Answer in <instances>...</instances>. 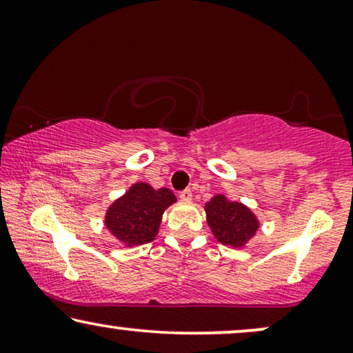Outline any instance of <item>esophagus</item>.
<instances>
[{
    "label": "esophagus",
    "instance_id": "1",
    "mask_svg": "<svg viewBox=\"0 0 353 353\" xmlns=\"http://www.w3.org/2000/svg\"><path fill=\"white\" fill-rule=\"evenodd\" d=\"M180 199L181 201H191L192 199V192H191V190H183L181 192H180Z\"/></svg>",
    "mask_w": 353,
    "mask_h": 353
}]
</instances>
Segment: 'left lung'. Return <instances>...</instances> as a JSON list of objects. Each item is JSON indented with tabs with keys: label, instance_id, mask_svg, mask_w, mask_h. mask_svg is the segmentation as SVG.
<instances>
[{
	"label": "left lung",
	"instance_id": "left-lung-1",
	"mask_svg": "<svg viewBox=\"0 0 353 353\" xmlns=\"http://www.w3.org/2000/svg\"><path fill=\"white\" fill-rule=\"evenodd\" d=\"M207 223L215 239L231 248H244L259 230V220L248 205L216 194L205 204Z\"/></svg>",
	"mask_w": 353,
	"mask_h": 353
}]
</instances>
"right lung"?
Masks as SVG:
<instances>
[{
	"label": "right lung",
	"instance_id": "1",
	"mask_svg": "<svg viewBox=\"0 0 353 353\" xmlns=\"http://www.w3.org/2000/svg\"><path fill=\"white\" fill-rule=\"evenodd\" d=\"M176 202L167 188L154 190L148 183H134L105 212L104 225L127 248L151 243L159 233L163 212Z\"/></svg>",
	"mask_w": 353,
	"mask_h": 353
}]
</instances>
